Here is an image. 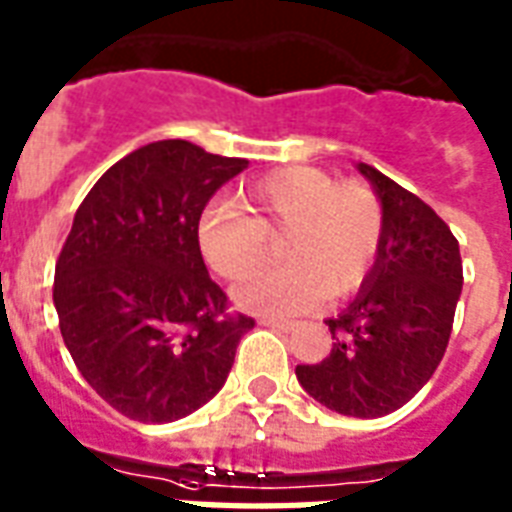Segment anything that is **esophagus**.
I'll list each match as a JSON object with an SVG mask.
<instances>
[{
    "instance_id": "esophagus-1",
    "label": "esophagus",
    "mask_w": 512,
    "mask_h": 512,
    "mask_svg": "<svg viewBox=\"0 0 512 512\" xmlns=\"http://www.w3.org/2000/svg\"><path fill=\"white\" fill-rule=\"evenodd\" d=\"M260 325L271 327V330H276V333H292V330H295L292 322H279V319H260Z\"/></svg>"
}]
</instances>
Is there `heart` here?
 Listing matches in <instances>:
<instances>
[{
	"instance_id": "obj_1",
	"label": "heart",
	"mask_w": 512,
	"mask_h": 512,
	"mask_svg": "<svg viewBox=\"0 0 512 512\" xmlns=\"http://www.w3.org/2000/svg\"><path fill=\"white\" fill-rule=\"evenodd\" d=\"M244 212L212 206L198 222L201 255L222 279H244L285 236L288 263L241 282L236 306L265 317H295L327 298L360 290L384 241V206L365 182H338L311 166L273 171L247 185Z\"/></svg>"
}]
</instances>
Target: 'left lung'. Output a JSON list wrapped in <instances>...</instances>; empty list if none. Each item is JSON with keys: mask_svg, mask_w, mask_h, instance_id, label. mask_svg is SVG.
I'll return each instance as SVG.
<instances>
[{"mask_svg": "<svg viewBox=\"0 0 512 512\" xmlns=\"http://www.w3.org/2000/svg\"><path fill=\"white\" fill-rule=\"evenodd\" d=\"M384 206V241L357 298L327 319L333 349L298 365L300 386L317 403L354 419L403 408L443 360L462 295L459 241L421 198L357 163Z\"/></svg>", "mask_w": 512, "mask_h": 512, "instance_id": "8db88e82", "label": "left lung"}]
</instances>
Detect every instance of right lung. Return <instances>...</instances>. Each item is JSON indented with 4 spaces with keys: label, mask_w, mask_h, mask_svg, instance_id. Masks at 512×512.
<instances>
[{
    "label": "right lung",
    "mask_w": 512,
    "mask_h": 512,
    "mask_svg": "<svg viewBox=\"0 0 512 512\" xmlns=\"http://www.w3.org/2000/svg\"><path fill=\"white\" fill-rule=\"evenodd\" d=\"M185 139L139 147L85 195L56 263L53 303L74 365L115 411L169 424L225 384L255 319L225 314L198 222L247 169Z\"/></svg>",
    "instance_id": "obj_1"
}]
</instances>
